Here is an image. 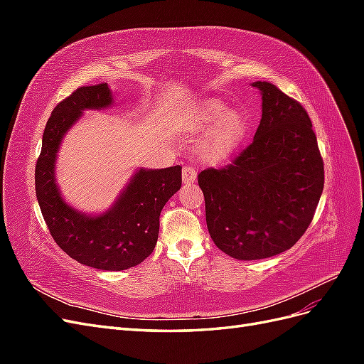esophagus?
Listing matches in <instances>:
<instances>
[{"instance_id": "34e87169", "label": "esophagus", "mask_w": 364, "mask_h": 364, "mask_svg": "<svg viewBox=\"0 0 364 364\" xmlns=\"http://www.w3.org/2000/svg\"><path fill=\"white\" fill-rule=\"evenodd\" d=\"M196 170L194 167H191V165H185V167L182 168V181L183 183H191L196 181Z\"/></svg>"}]
</instances>
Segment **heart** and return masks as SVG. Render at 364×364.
Segmentation results:
<instances>
[{
  "label": "heart",
  "mask_w": 364,
  "mask_h": 364,
  "mask_svg": "<svg viewBox=\"0 0 364 364\" xmlns=\"http://www.w3.org/2000/svg\"><path fill=\"white\" fill-rule=\"evenodd\" d=\"M193 127L200 134L209 132L200 144V151L211 162H222L232 156L249 132L247 118L243 114L228 112V107L218 103L203 107Z\"/></svg>",
  "instance_id": "1"
}]
</instances>
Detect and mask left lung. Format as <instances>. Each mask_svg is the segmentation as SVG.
I'll return each instance as SVG.
<instances>
[{"label":"left lung","instance_id":"8db88e82","mask_svg":"<svg viewBox=\"0 0 364 364\" xmlns=\"http://www.w3.org/2000/svg\"><path fill=\"white\" fill-rule=\"evenodd\" d=\"M262 117L250 144L222 168L199 173L206 226L235 259H262L296 245L323 191V159L304 106L269 82H255Z\"/></svg>","mask_w":364,"mask_h":364}]
</instances>
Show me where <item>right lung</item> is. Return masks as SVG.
<instances>
[{
	"instance_id": "obj_1",
	"label": "right lung",
	"mask_w": 364,
	"mask_h": 364,
	"mask_svg": "<svg viewBox=\"0 0 364 364\" xmlns=\"http://www.w3.org/2000/svg\"><path fill=\"white\" fill-rule=\"evenodd\" d=\"M112 103L106 83L80 86L53 109L42 136L35 183L42 217L58 246L85 266L100 270H126L153 252L159 234L164 205L181 188L182 167L141 168L117 203L102 215L87 217L65 203L54 182V161L62 136L83 109H102Z\"/></svg>"
}]
</instances>
